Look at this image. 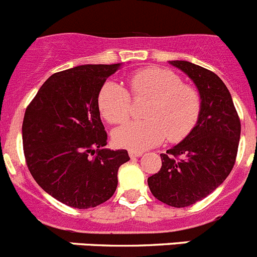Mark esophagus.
<instances>
[{
    "label": "esophagus",
    "instance_id": "1",
    "mask_svg": "<svg viewBox=\"0 0 257 257\" xmlns=\"http://www.w3.org/2000/svg\"><path fill=\"white\" fill-rule=\"evenodd\" d=\"M143 151H133L130 150L128 151V155H130V158H140V156H143Z\"/></svg>",
    "mask_w": 257,
    "mask_h": 257
}]
</instances>
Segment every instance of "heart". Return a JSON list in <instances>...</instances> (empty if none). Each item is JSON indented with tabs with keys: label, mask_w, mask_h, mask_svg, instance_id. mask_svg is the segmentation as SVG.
<instances>
[{
	"label": "heart",
	"mask_w": 257,
	"mask_h": 257,
	"mask_svg": "<svg viewBox=\"0 0 257 257\" xmlns=\"http://www.w3.org/2000/svg\"><path fill=\"white\" fill-rule=\"evenodd\" d=\"M135 98H149L145 121H134L113 133L118 148L143 151L168 140L178 143L190 134L200 113V97L197 89L183 84L182 78L158 67L145 68L127 78ZM102 117L112 124L123 123L130 117L131 97L122 85L107 82L98 94Z\"/></svg>",
	"instance_id": "b5f03b06"
}]
</instances>
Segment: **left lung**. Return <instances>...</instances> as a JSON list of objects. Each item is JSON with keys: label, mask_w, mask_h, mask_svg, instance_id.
<instances>
[{"label": "left lung", "mask_w": 257, "mask_h": 257, "mask_svg": "<svg viewBox=\"0 0 257 257\" xmlns=\"http://www.w3.org/2000/svg\"><path fill=\"white\" fill-rule=\"evenodd\" d=\"M170 64L184 72L200 96V113L189 135L161 154V168L148 179L156 199L168 206H192L224 182L240 143L241 122L221 78L185 60Z\"/></svg>", "instance_id": "obj_1"}]
</instances>
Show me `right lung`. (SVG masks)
<instances>
[{"instance_id":"obj_1","label":"right lung","mask_w":257,"mask_h":257,"mask_svg":"<svg viewBox=\"0 0 257 257\" xmlns=\"http://www.w3.org/2000/svg\"><path fill=\"white\" fill-rule=\"evenodd\" d=\"M121 64H85L55 73L28 106L23 122L26 164L48 194L73 208H92L113 195L127 150L103 149L107 133L98 94Z\"/></svg>"}]
</instances>
